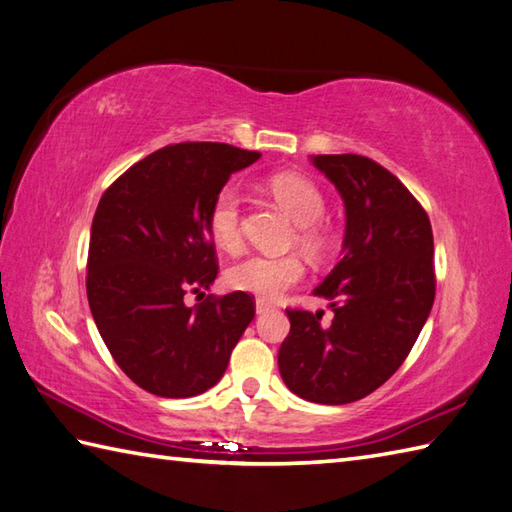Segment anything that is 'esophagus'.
I'll return each mask as SVG.
<instances>
[{
  "label": "esophagus",
  "instance_id": "esophagus-1",
  "mask_svg": "<svg viewBox=\"0 0 512 512\" xmlns=\"http://www.w3.org/2000/svg\"><path fill=\"white\" fill-rule=\"evenodd\" d=\"M255 310H257V314H266V312L273 310V306H270V303H268V301H264V299H257V303H255Z\"/></svg>",
  "mask_w": 512,
  "mask_h": 512
}]
</instances>
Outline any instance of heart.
<instances>
[{
    "label": "heart",
    "mask_w": 512,
    "mask_h": 512,
    "mask_svg": "<svg viewBox=\"0 0 512 512\" xmlns=\"http://www.w3.org/2000/svg\"><path fill=\"white\" fill-rule=\"evenodd\" d=\"M268 191L281 209L299 224L297 244L314 257L321 255L328 248V233L321 226V217L325 215L323 191L299 173H277L268 180ZM242 213L244 198L233 184H226L215 193L209 213H206V226H209L215 246L228 250V253L242 246ZM303 273L306 270L297 255H248L226 270V284L233 290L275 301L286 290L297 286Z\"/></svg>",
    "instance_id": "obj_1"
}]
</instances>
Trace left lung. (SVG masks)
I'll return each mask as SVG.
<instances>
[{"label": "left lung", "instance_id": "8db88e82", "mask_svg": "<svg viewBox=\"0 0 512 512\" xmlns=\"http://www.w3.org/2000/svg\"><path fill=\"white\" fill-rule=\"evenodd\" d=\"M345 204L343 257L314 288L334 319L286 310L279 372L292 394L319 405L361 400L394 376L436 299L427 211L394 173L356 154L312 156Z\"/></svg>", "mask_w": 512, "mask_h": 512}]
</instances>
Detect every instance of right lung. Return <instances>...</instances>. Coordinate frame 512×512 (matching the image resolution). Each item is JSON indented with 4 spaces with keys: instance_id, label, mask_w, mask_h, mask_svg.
Segmentation results:
<instances>
[{
    "instance_id": "right-lung-1",
    "label": "right lung",
    "mask_w": 512,
    "mask_h": 512,
    "mask_svg": "<svg viewBox=\"0 0 512 512\" xmlns=\"http://www.w3.org/2000/svg\"><path fill=\"white\" fill-rule=\"evenodd\" d=\"M259 156L224 143L167 145L129 167L96 206L90 310L116 365L149 394L211 389L255 317V299L242 290L193 308L184 295L217 277L206 226L215 193Z\"/></svg>"
}]
</instances>
